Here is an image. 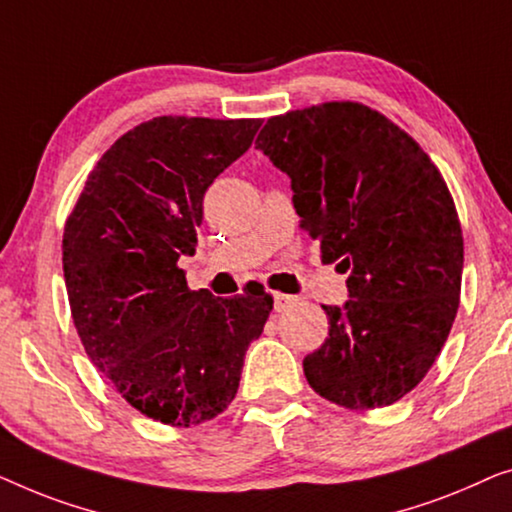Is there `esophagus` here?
Listing matches in <instances>:
<instances>
[{
	"label": "esophagus",
	"instance_id": "esophagus-1",
	"mask_svg": "<svg viewBox=\"0 0 512 512\" xmlns=\"http://www.w3.org/2000/svg\"><path fill=\"white\" fill-rule=\"evenodd\" d=\"M273 304H276V311H285V308L297 304V297H292V294L276 292V294H273Z\"/></svg>",
	"mask_w": 512,
	"mask_h": 512
}]
</instances>
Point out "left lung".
<instances>
[{
    "instance_id": "1",
    "label": "left lung",
    "mask_w": 512,
    "mask_h": 512,
    "mask_svg": "<svg viewBox=\"0 0 512 512\" xmlns=\"http://www.w3.org/2000/svg\"><path fill=\"white\" fill-rule=\"evenodd\" d=\"M255 146L290 178L322 262L348 271V301L322 306L329 336L304 357L308 385L350 410L390 406L427 376L457 315L464 239L448 185L362 104L278 115Z\"/></svg>"
}]
</instances>
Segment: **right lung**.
Masks as SVG:
<instances>
[{
	"mask_svg": "<svg viewBox=\"0 0 512 512\" xmlns=\"http://www.w3.org/2000/svg\"><path fill=\"white\" fill-rule=\"evenodd\" d=\"M262 120L153 118L120 136L85 181L62 239L71 318L90 362L143 415L192 427L236 397L273 299L190 290L204 194Z\"/></svg>",
	"mask_w": 512,
	"mask_h": 512,
	"instance_id": "right-lung-1",
	"label": "right lung"
}]
</instances>
